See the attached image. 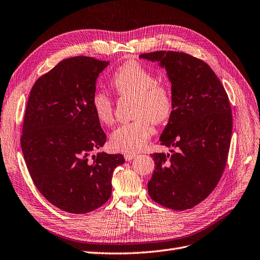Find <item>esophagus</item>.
Masks as SVG:
<instances>
[{
  "label": "esophagus",
  "instance_id": "obj_1",
  "mask_svg": "<svg viewBox=\"0 0 260 260\" xmlns=\"http://www.w3.org/2000/svg\"><path fill=\"white\" fill-rule=\"evenodd\" d=\"M136 157H137L136 154H126V155H124V159H126V161H130Z\"/></svg>",
  "mask_w": 260,
  "mask_h": 260
}]
</instances>
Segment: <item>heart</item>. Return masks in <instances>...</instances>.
<instances>
[{"instance_id":"b5f03b06","label":"heart","mask_w":260,"mask_h":260,"mask_svg":"<svg viewBox=\"0 0 260 260\" xmlns=\"http://www.w3.org/2000/svg\"><path fill=\"white\" fill-rule=\"evenodd\" d=\"M111 86L119 98L134 99L133 121L123 123L111 136L115 149L133 154L144 148L156 124L167 121L174 111L173 92L167 84L158 82L153 71L137 61H128L115 71ZM93 114L101 123L114 122V102L111 95L98 89L91 98Z\"/></svg>"}]
</instances>
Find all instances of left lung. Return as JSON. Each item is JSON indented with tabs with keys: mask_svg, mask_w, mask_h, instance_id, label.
<instances>
[{
	"mask_svg": "<svg viewBox=\"0 0 260 260\" xmlns=\"http://www.w3.org/2000/svg\"><path fill=\"white\" fill-rule=\"evenodd\" d=\"M140 58L166 68L174 96L160 144L175 150L150 155L156 167L149 197L175 211L191 209L214 190L226 167L232 133L228 94L212 69L186 52L160 50Z\"/></svg>",
	"mask_w": 260,
	"mask_h": 260,
	"instance_id": "obj_1",
	"label": "left lung"
}]
</instances>
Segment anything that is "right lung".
<instances>
[{"label":"right lung","instance_id":"right-lung-1","mask_svg":"<svg viewBox=\"0 0 260 260\" xmlns=\"http://www.w3.org/2000/svg\"><path fill=\"white\" fill-rule=\"evenodd\" d=\"M109 61L62 60L33 85L24 113L21 149L39 191L58 209L85 214L110 199L120 154L99 153L106 136L91 107L95 80Z\"/></svg>","mask_w":260,"mask_h":260}]
</instances>
